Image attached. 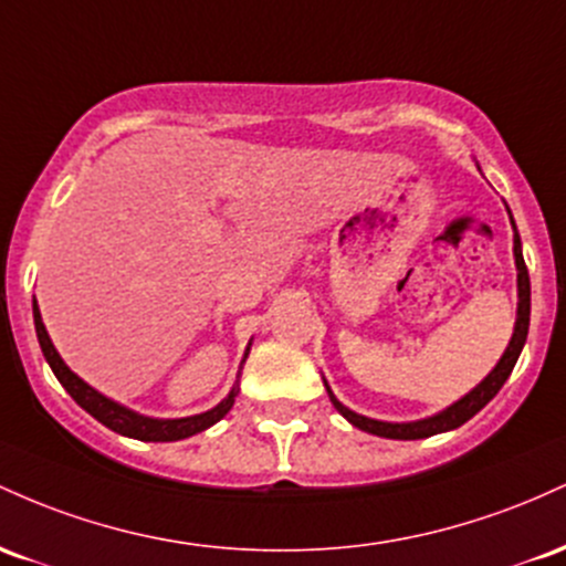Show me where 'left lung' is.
<instances>
[{"instance_id":"1","label":"left lung","mask_w":566,"mask_h":566,"mask_svg":"<svg viewBox=\"0 0 566 566\" xmlns=\"http://www.w3.org/2000/svg\"><path fill=\"white\" fill-rule=\"evenodd\" d=\"M511 213V211H507ZM513 221V219H511ZM516 230V224H513ZM513 256H516V270H518V310H516V326H513V336L507 342L503 358L497 360V366L481 379L479 385L473 387L468 396H462L460 401L447 406L443 411H438L433 417H424V420L417 422H382V420H371V417L355 415L353 409H347L345 403L336 401V396L332 392V387L326 385L328 398H332L334 409L345 417L347 422L355 424L358 430H366L371 436H382V438H398V441H415V438H428L436 433H447V430L460 428L471 420L473 415H479L484 406L492 401L494 396L500 392V387L505 385V379L511 377L513 366H516L518 355H522V347L526 342V332H530V272H526L524 264V253H522V238L518 232H513Z\"/></svg>"}]
</instances>
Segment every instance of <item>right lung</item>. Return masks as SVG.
<instances>
[{
	"instance_id": "1",
	"label": "right lung",
	"mask_w": 566,
	"mask_h": 566,
	"mask_svg": "<svg viewBox=\"0 0 566 566\" xmlns=\"http://www.w3.org/2000/svg\"><path fill=\"white\" fill-rule=\"evenodd\" d=\"M34 328H36V339H40V347L44 353V360H48L50 368H53V374L59 377V382L66 387L69 396H72L74 401H77L82 409L87 411V415L95 417L101 424H106V428L114 430V433H119V436L138 438V441H181V438L202 433V430L211 428V424L219 422L221 417L232 409L234 396H238V390H240L238 382H234L230 396H227L224 401L216 403L213 409L202 411V415H195V417H181V420H155V417H144V415H138V411L128 409V406L101 396L95 387L87 385L85 379H80L72 368L63 364L59 350H55L53 342H50L48 328H44L40 307H36V300H34ZM249 350L251 347H245L243 360L249 358Z\"/></svg>"
}]
</instances>
